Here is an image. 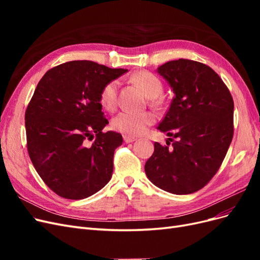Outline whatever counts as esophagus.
Wrapping results in <instances>:
<instances>
[{
	"label": "esophagus",
	"instance_id": "obj_1",
	"mask_svg": "<svg viewBox=\"0 0 260 260\" xmlns=\"http://www.w3.org/2000/svg\"><path fill=\"white\" fill-rule=\"evenodd\" d=\"M123 140H124V142L131 143V142H135L137 139L133 138V137H130V136H123Z\"/></svg>",
	"mask_w": 260,
	"mask_h": 260
}]
</instances>
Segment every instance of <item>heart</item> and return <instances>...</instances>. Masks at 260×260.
Instances as JSON below:
<instances>
[{
	"label": "heart",
	"mask_w": 260,
	"mask_h": 260,
	"mask_svg": "<svg viewBox=\"0 0 260 260\" xmlns=\"http://www.w3.org/2000/svg\"><path fill=\"white\" fill-rule=\"evenodd\" d=\"M131 80L138 84L148 98L158 96L162 91L160 79L154 74L141 70L132 75ZM119 81L107 82L101 92V103L108 111H114L117 105ZM155 121V116L149 112L123 111L113 119V127L127 136H140L144 133L148 125Z\"/></svg>",
	"instance_id": "obj_1"
}]
</instances>
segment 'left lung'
<instances>
[{
    "mask_svg": "<svg viewBox=\"0 0 260 260\" xmlns=\"http://www.w3.org/2000/svg\"><path fill=\"white\" fill-rule=\"evenodd\" d=\"M156 73L175 96L157 127L169 137L167 146L154 143L145 174L164 191L191 194L209 182L224 159L233 138V99L220 77L200 61L170 60Z\"/></svg>",
    "mask_w": 260,
    "mask_h": 260,
    "instance_id": "1",
    "label": "left lung"
}]
</instances>
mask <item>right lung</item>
<instances>
[{
  "instance_id": "1",
  "label": "right lung",
  "mask_w": 260,
  "mask_h": 260,
  "mask_svg": "<svg viewBox=\"0 0 260 260\" xmlns=\"http://www.w3.org/2000/svg\"><path fill=\"white\" fill-rule=\"evenodd\" d=\"M127 72L73 60L48 70L39 81L25 116L28 153L39 176L61 198L86 199L111 180L122 137L102 132L108 120L101 92ZM86 138L94 141L89 145Z\"/></svg>"
}]
</instances>
